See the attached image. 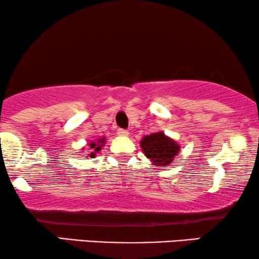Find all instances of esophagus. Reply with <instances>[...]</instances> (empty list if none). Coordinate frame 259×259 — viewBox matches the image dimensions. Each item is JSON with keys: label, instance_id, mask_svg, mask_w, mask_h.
Masks as SVG:
<instances>
[{"label": "esophagus", "instance_id": "34e87169", "mask_svg": "<svg viewBox=\"0 0 259 259\" xmlns=\"http://www.w3.org/2000/svg\"><path fill=\"white\" fill-rule=\"evenodd\" d=\"M116 133H118L119 137H127V136H128V131L121 130V128L118 130V132H116Z\"/></svg>", "mask_w": 259, "mask_h": 259}]
</instances>
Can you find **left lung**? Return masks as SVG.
Listing matches in <instances>:
<instances>
[{
	"label": "left lung",
	"mask_w": 259,
	"mask_h": 259,
	"mask_svg": "<svg viewBox=\"0 0 259 259\" xmlns=\"http://www.w3.org/2000/svg\"><path fill=\"white\" fill-rule=\"evenodd\" d=\"M140 147L155 167H167L180 151V145L162 131L145 136L140 141Z\"/></svg>",
	"instance_id": "left-lung-1"
}]
</instances>
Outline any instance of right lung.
<instances>
[{
	"label": "right lung",
	"mask_w": 259,
	"mask_h": 259,
	"mask_svg": "<svg viewBox=\"0 0 259 259\" xmlns=\"http://www.w3.org/2000/svg\"><path fill=\"white\" fill-rule=\"evenodd\" d=\"M105 143H106V139L105 138H101V139H97V140H90L87 143V146L88 148L91 150V153L86 155V157H91V158H95V155L99 151H101V148L105 146ZM83 151V148H82Z\"/></svg>",
	"instance_id": "obj_1"
}]
</instances>
